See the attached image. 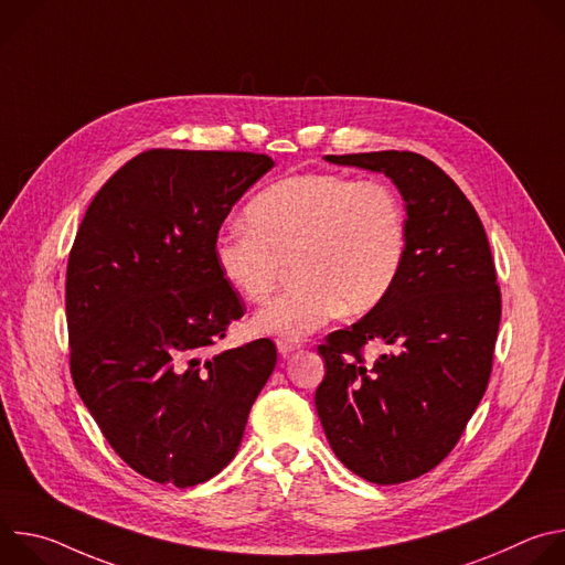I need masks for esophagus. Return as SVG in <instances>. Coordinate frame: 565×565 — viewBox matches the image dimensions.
Here are the masks:
<instances>
[{"label":"esophagus","mask_w":565,"mask_h":565,"mask_svg":"<svg viewBox=\"0 0 565 565\" xmlns=\"http://www.w3.org/2000/svg\"><path fill=\"white\" fill-rule=\"evenodd\" d=\"M301 347L297 344V342H288V340H277V351H279V355L281 358H288L290 353H295V351H299Z\"/></svg>","instance_id":"1"}]
</instances>
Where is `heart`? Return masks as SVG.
Here are the masks:
<instances>
[{
  "mask_svg": "<svg viewBox=\"0 0 565 565\" xmlns=\"http://www.w3.org/2000/svg\"><path fill=\"white\" fill-rule=\"evenodd\" d=\"M246 227L214 244L221 279L248 303L275 290L290 262L295 286L264 306L253 329L301 340L338 312L364 315L395 286L407 257L409 221L399 194L382 181L297 174L246 205Z\"/></svg>",
  "mask_w": 565,
  "mask_h": 565,
  "instance_id": "1",
  "label": "heart"
}]
</instances>
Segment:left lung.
Segmentation results:
<instances>
[{
  "instance_id": "left-lung-1",
  "label": "left lung",
  "mask_w": 565,
  "mask_h": 565,
  "mask_svg": "<svg viewBox=\"0 0 565 565\" xmlns=\"http://www.w3.org/2000/svg\"><path fill=\"white\" fill-rule=\"evenodd\" d=\"M388 177L405 199L409 244L391 292L317 351L327 375L317 416L335 456L377 486L434 469L456 447L488 388L501 324L497 268L473 205L414 151L324 156ZM387 344L373 365L361 349Z\"/></svg>"
}]
</instances>
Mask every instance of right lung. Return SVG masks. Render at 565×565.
<instances>
[{"label": "right lung", "instance_id": "add662e5", "mask_svg": "<svg viewBox=\"0 0 565 565\" xmlns=\"http://www.w3.org/2000/svg\"><path fill=\"white\" fill-rule=\"evenodd\" d=\"M273 166L253 151H142L75 234L73 384L114 451L160 486L194 488L234 458L277 364L266 338L210 353L246 312L216 270L218 230Z\"/></svg>", "mask_w": 565, "mask_h": 565}]
</instances>
